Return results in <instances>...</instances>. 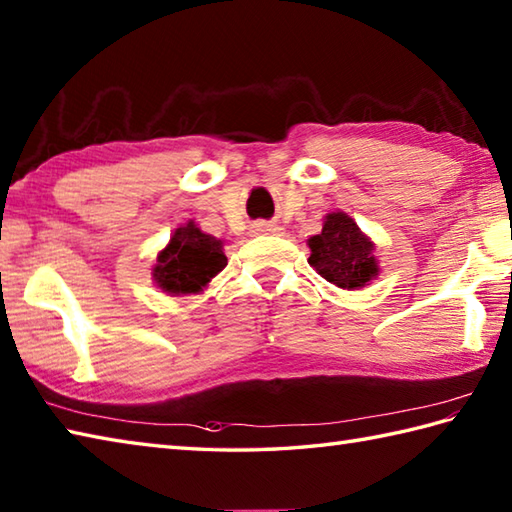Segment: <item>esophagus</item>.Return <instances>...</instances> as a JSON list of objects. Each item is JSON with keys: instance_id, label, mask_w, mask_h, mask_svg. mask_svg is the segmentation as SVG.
<instances>
[{"instance_id": "obj_1", "label": "esophagus", "mask_w": 512, "mask_h": 512, "mask_svg": "<svg viewBox=\"0 0 512 512\" xmlns=\"http://www.w3.org/2000/svg\"><path fill=\"white\" fill-rule=\"evenodd\" d=\"M278 232V227L276 225H267V223H254L252 225V234L254 236H263V234H276Z\"/></svg>"}]
</instances>
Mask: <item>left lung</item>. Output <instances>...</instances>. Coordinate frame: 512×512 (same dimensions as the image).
Segmentation results:
<instances>
[{
	"label": "left lung",
	"instance_id": "left-lung-1",
	"mask_svg": "<svg viewBox=\"0 0 512 512\" xmlns=\"http://www.w3.org/2000/svg\"><path fill=\"white\" fill-rule=\"evenodd\" d=\"M309 265L340 289L356 291L378 278L380 265L375 258V243L362 232L358 223L344 212H329L322 232L307 241Z\"/></svg>",
	"mask_w": 512,
	"mask_h": 512
}]
</instances>
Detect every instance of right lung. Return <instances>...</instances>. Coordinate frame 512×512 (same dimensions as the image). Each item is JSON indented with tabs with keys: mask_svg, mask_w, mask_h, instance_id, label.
<instances>
[{
	"mask_svg": "<svg viewBox=\"0 0 512 512\" xmlns=\"http://www.w3.org/2000/svg\"><path fill=\"white\" fill-rule=\"evenodd\" d=\"M225 243L221 238L205 234L194 221L179 225L170 243L156 254L152 280L168 296L201 294L212 278L227 265Z\"/></svg>",
	"mask_w": 512,
	"mask_h": 512,
	"instance_id": "obj_1",
	"label": "right lung"
}]
</instances>
